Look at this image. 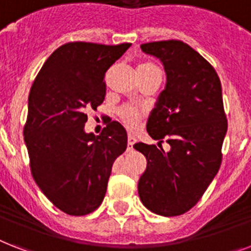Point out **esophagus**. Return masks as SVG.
<instances>
[{"mask_svg": "<svg viewBox=\"0 0 251 251\" xmlns=\"http://www.w3.org/2000/svg\"><path fill=\"white\" fill-rule=\"evenodd\" d=\"M135 142H136L135 136L131 135V134H129V136H127V146H129V147H127V150L131 151L132 150V146L135 144Z\"/></svg>", "mask_w": 251, "mask_h": 251, "instance_id": "34e87169", "label": "esophagus"}]
</instances>
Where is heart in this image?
<instances>
[{
	"mask_svg": "<svg viewBox=\"0 0 251 251\" xmlns=\"http://www.w3.org/2000/svg\"><path fill=\"white\" fill-rule=\"evenodd\" d=\"M152 67H156L151 63H144L139 67V69L142 68H152ZM120 119L124 122V125L127 127V129H136L139 126V122L142 120V112L138 109V108L132 107V105H125L122 107L119 112Z\"/></svg>",
	"mask_w": 251,
	"mask_h": 251,
	"instance_id": "b5f03b06",
	"label": "heart"
}]
</instances>
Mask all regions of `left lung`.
<instances>
[{"label":"left lung","instance_id":"1","mask_svg":"<svg viewBox=\"0 0 251 251\" xmlns=\"http://www.w3.org/2000/svg\"><path fill=\"white\" fill-rule=\"evenodd\" d=\"M142 51L164 64L166 86L147 122V131L161 143L134 146L146 156L138 183L140 201L152 213L175 217L192 209L222 164L227 132L221 79L215 69L189 45L178 40L140 45Z\"/></svg>","mask_w":251,"mask_h":251}]
</instances>
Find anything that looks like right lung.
I'll list each match as a JSON object with an SVG mask.
<instances>
[{
	"mask_svg": "<svg viewBox=\"0 0 251 251\" xmlns=\"http://www.w3.org/2000/svg\"><path fill=\"white\" fill-rule=\"evenodd\" d=\"M131 44L68 42L48 58L30 87L24 142L34 182L55 206L86 215L100 206L112 165L127 147L121 124L85 132L86 109L105 97L104 76Z\"/></svg>",
	"mask_w": 251,
	"mask_h": 251,
	"instance_id": "1",
	"label": "right lung"
}]
</instances>
